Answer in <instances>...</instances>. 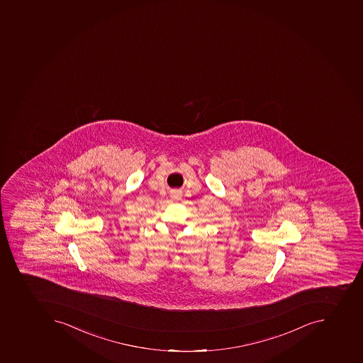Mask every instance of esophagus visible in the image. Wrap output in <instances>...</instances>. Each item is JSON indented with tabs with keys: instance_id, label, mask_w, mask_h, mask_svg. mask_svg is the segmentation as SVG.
Listing matches in <instances>:
<instances>
[{
	"instance_id": "obj_1",
	"label": "esophagus",
	"mask_w": 363,
	"mask_h": 363,
	"mask_svg": "<svg viewBox=\"0 0 363 363\" xmlns=\"http://www.w3.org/2000/svg\"><path fill=\"white\" fill-rule=\"evenodd\" d=\"M172 196H179V191H174Z\"/></svg>"
}]
</instances>
